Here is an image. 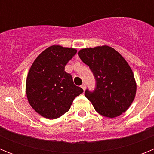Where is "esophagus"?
<instances>
[{
    "mask_svg": "<svg viewBox=\"0 0 154 154\" xmlns=\"http://www.w3.org/2000/svg\"><path fill=\"white\" fill-rule=\"evenodd\" d=\"M81 87H82V89H83V90L85 91V88H86V85H85V83H83V84H82V85H81Z\"/></svg>",
    "mask_w": 154,
    "mask_h": 154,
    "instance_id": "34e87169",
    "label": "esophagus"
}]
</instances>
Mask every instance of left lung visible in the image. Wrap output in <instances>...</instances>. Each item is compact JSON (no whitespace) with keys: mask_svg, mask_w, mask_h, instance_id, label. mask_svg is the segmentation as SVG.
<instances>
[{"mask_svg":"<svg viewBox=\"0 0 154 154\" xmlns=\"http://www.w3.org/2000/svg\"><path fill=\"white\" fill-rule=\"evenodd\" d=\"M78 55L96 79L95 89H86L85 96L96 112L109 118L126 112L134 100L137 84L124 58L107 45L83 48Z\"/></svg>","mask_w":154,"mask_h":154,"instance_id":"8db88e82","label":"left lung"}]
</instances>
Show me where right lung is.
I'll list each match as a JSON object with an SVG mask.
<instances>
[{"mask_svg":"<svg viewBox=\"0 0 154 154\" xmlns=\"http://www.w3.org/2000/svg\"><path fill=\"white\" fill-rule=\"evenodd\" d=\"M76 52L75 48L50 46L37 57L28 72V103L47 119H56L67 112L75 98L83 92L65 71L66 64Z\"/></svg>","mask_w":154,"mask_h":154,"instance_id":"1","label":"right lung"}]
</instances>
